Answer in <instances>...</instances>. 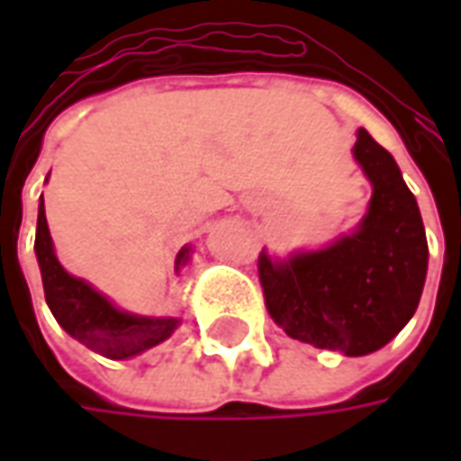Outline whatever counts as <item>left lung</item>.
Segmentation results:
<instances>
[{
  "label": "left lung",
  "instance_id": "8db88e82",
  "mask_svg": "<svg viewBox=\"0 0 461 461\" xmlns=\"http://www.w3.org/2000/svg\"><path fill=\"white\" fill-rule=\"evenodd\" d=\"M356 160L373 182L357 231L321 251L271 261L259 254L267 311L286 336L316 348L366 356L412 319L427 274V240L415 194L393 155L357 131Z\"/></svg>",
  "mask_w": 461,
  "mask_h": 461
}]
</instances>
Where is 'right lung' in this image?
<instances>
[{"label": "right lung", "mask_w": 461, "mask_h": 461, "mask_svg": "<svg viewBox=\"0 0 461 461\" xmlns=\"http://www.w3.org/2000/svg\"><path fill=\"white\" fill-rule=\"evenodd\" d=\"M36 259L44 281V296L54 319L61 323V329L81 340L86 348L113 360L138 356L148 348L158 346L177 329V319H142L132 313H122L94 291L86 281L76 279L59 264L49 234L44 214V197L39 202V221H36ZM190 249L177 254V269L187 261Z\"/></svg>", "instance_id": "1"}]
</instances>
